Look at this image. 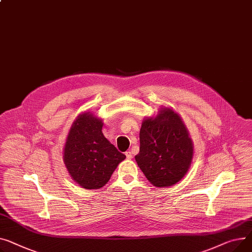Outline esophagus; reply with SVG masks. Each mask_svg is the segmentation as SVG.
<instances>
[{
	"instance_id": "esophagus-1",
	"label": "esophagus",
	"mask_w": 252,
	"mask_h": 252,
	"mask_svg": "<svg viewBox=\"0 0 252 252\" xmlns=\"http://www.w3.org/2000/svg\"><path fill=\"white\" fill-rule=\"evenodd\" d=\"M126 159H128V160L132 158V154H131L130 151H127V152H126Z\"/></svg>"
}]
</instances>
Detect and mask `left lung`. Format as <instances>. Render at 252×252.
<instances>
[{
  "mask_svg": "<svg viewBox=\"0 0 252 252\" xmlns=\"http://www.w3.org/2000/svg\"><path fill=\"white\" fill-rule=\"evenodd\" d=\"M193 147L180 116L164 108L144 121L136 161L147 179L158 188L170 187L188 172Z\"/></svg>",
  "mask_w": 252,
  "mask_h": 252,
  "instance_id": "obj_1",
  "label": "left lung"
}]
</instances>
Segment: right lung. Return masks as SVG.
<instances>
[{"label": "right lung", "instance_id": "right-lung-1", "mask_svg": "<svg viewBox=\"0 0 252 252\" xmlns=\"http://www.w3.org/2000/svg\"><path fill=\"white\" fill-rule=\"evenodd\" d=\"M102 121L83 113L74 122L66 138L63 161L72 178L87 189L102 188L126 155L102 133Z\"/></svg>", "mask_w": 252, "mask_h": 252}]
</instances>
